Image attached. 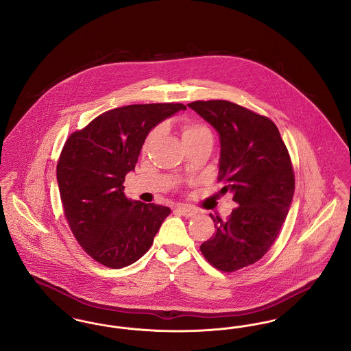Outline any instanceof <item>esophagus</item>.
I'll use <instances>...</instances> for the list:
<instances>
[{
	"mask_svg": "<svg viewBox=\"0 0 351 351\" xmlns=\"http://www.w3.org/2000/svg\"><path fill=\"white\" fill-rule=\"evenodd\" d=\"M175 212H178L179 215H182L184 217H193L197 212L193 209V208H189V206H184V205H179L176 206Z\"/></svg>",
	"mask_w": 351,
	"mask_h": 351,
	"instance_id": "34e87169",
	"label": "esophagus"
}]
</instances>
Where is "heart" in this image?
Returning a JSON list of instances; mask_svg holds the SVG:
<instances>
[{"label":"heart","instance_id":"heart-1","mask_svg":"<svg viewBox=\"0 0 351 351\" xmlns=\"http://www.w3.org/2000/svg\"><path fill=\"white\" fill-rule=\"evenodd\" d=\"M158 132H159V129H154V130L149 134L145 147H149V145L154 141V138L156 136ZM202 133H209V130H208L205 126H201V125L191 123V122H189V123H185L183 126V141L184 142H186V141H189V139H192V138H195V136H197V135H200V134Z\"/></svg>","mask_w":351,"mask_h":351}]
</instances>
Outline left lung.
Here are the masks:
<instances>
[{
  "mask_svg": "<svg viewBox=\"0 0 351 351\" xmlns=\"http://www.w3.org/2000/svg\"><path fill=\"white\" fill-rule=\"evenodd\" d=\"M219 135L221 192L233 193L230 217L210 215L216 234L200 246L213 267L233 272L258 262L275 242L291 208L295 175L276 125L230 101L188 104Z\"/></svg>",
  "mask_w": 351,
  "mask_h": 351,
  "instance_id": "obj_1",
  "label": "left lung"
}]
</instances>
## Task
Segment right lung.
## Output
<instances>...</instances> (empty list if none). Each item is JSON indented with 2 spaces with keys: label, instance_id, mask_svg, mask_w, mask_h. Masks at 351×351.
<instances>
[{
  "label": "right lung",
  "instance_id": "obj_1",
  "mask_svg": "<svg viewBox=\"0 0 351 351\" xmlns=\"http://www.w3.org/2000/svg\"><path fill=\"white\" fill-rule=\"evenodd\" d=\"M185 109L183 104L128 105L69 135L56 167L64 216L84 251L101 265L136 262L171 213L167 206L128 199L123 182L151 130Z\"/></svg>",
  "mask_w": 351,
  "mask_h": 351
}]
</instances>
